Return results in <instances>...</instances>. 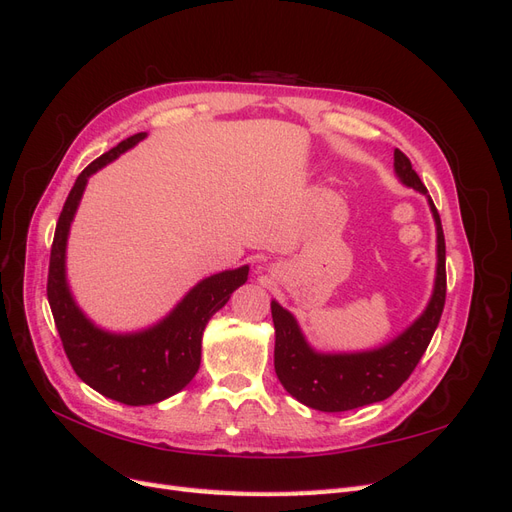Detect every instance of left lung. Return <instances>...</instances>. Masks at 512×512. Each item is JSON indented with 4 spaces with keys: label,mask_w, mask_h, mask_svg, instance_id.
Listing matches in <instances>:
<instances>
[{
    "label": "left lung",
    "mask_w": 512,
    "mask_h": 512,
    "mask_svg": "<svg viewBox=\"0 0 512 512\" xmlns=\"http://www.w3.org/2000/svg\"><path fill=\"white\" fill-rule=\"evenodd\" d=\"M393 168L397 179L427 196L436 222V280L423 314L408 329L380 348L361 352H320L307 342L297 318L277 301H271L275 327V374L284 389L307 408L320 412H346L376 404L391 397L414 371L425 354L446 299V245L440 215L423 181L418 179L410 160L395 149Z\"/></svg>",
    "instance_id": "8db88e82"
}]
</instances>
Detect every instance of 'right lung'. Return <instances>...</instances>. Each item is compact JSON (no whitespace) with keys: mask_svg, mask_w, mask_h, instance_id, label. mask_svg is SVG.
Returning <instances> with one entry per match:
<instances>
[{"mask_svg":"<svg viewBox=\"0 0 512 512\" xmlns=\"http://www.w3.org/2000/svg\"><path fill=\"white\" fill-rule=\"evenodd\" d=\"M147 132L121 141L91 162L76 177L55 228L49 262V297L55 327L72 369L100 395L126 406H149L173 397L190 384L200 367L203 331L230 294L247 282L250 267L220 271L200 280L170 312L147 329L132 333L106 331L85 316L74 301L66 273L70 226L91 175L141 143Z\"/></svg>","mask_w":512,"mask_h":512,"instance_id":"right-lung-1","label":"right lung"}]
</instances>
